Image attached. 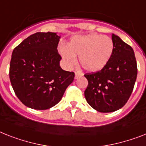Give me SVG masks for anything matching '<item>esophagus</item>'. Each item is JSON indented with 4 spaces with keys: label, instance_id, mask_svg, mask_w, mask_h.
<instances>
[{
    "label": "esophagus",
    "instance_id": "esophagus-1",
    "mask_svg": "<svg viewBox=\"0 0 146 146\" xmlns=\"http://www.w3.org/2000/svg\"><path fill=\"white\" fill-rule=\"evenodd\" d=\"M82 76V74H80L79 73H78V72H76L75 73V79H78L79 77Z\"/></svg>",
    "mask_w": 146,
    "mask_h": 146
}]
</instances>
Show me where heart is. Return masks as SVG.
<instances>
[{
    "instance_id": "obj_1",
    "label": "heart",
    "mask_w": 146,
    "mask_h": 146,
    "mask_svg": "<svg viewBox=\"0 0 146 146\" xmlns=\"http://www.w3.org/2000/svg\"><path fill=\"white\" fill-rule=\"evenodd\" d=\"M114 51L112 38L99 34L77 36L70 41L68 46L60 49L63 58L68 67H73L79 56V63L85 70L97 72L110 61Z\"/></svg>"
}]
</instances>
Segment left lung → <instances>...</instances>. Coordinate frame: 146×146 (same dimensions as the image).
I'll list each match as a JSON object with an SVG mask.
<instances>
[{
  "instance_id": "1",
  "label": "left lung",
  "mask_w": 146,
  "mask_h": 146,
  "mask_svg": "<svg viewBox=\"0 0 146 146\" xmlns=\"http://www.w3.org/2000/svg\"><path fill=\"white\" fill-rule=\"evenodd\" d=\"M114 51L110 61L100 71L88 73L85 91L86 101L100 112H112L126 104L131 97L137 76L134 52L131 46L112 34Z\"/></svg>"
}]
</instances>
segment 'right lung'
<instances>
[{"label": "right lung", "instance_id": "1", "mask_svg": "<svg viewBox=\"0 0 146 146\" xmlns=\"http://www.w3.org/2000/svg\"><path fill=\"white\" fill-rule=\"evenodd\" d=\"M61 36L56 33L37 32L18 45L12 53L9 79L24 105L44 110L61 100L75 73L60 67L58 52Z\"/></svg>", "mask_w": 146, "mask_h": 146}]
</instances>
